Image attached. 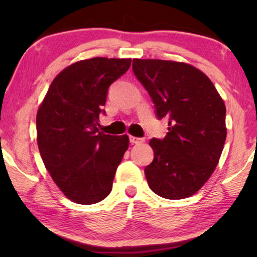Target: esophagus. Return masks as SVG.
<instances>
[{
	"label": "esophagus",
	"mask_w": 257,
	"mask_h": 257,
	"mask_svg": "<svg viewBox=\"0 0 257 257\" xmlns=\"http://www.w3.org/2000/svg\"><path fill=\"white\" fill-rule=\"evenodd\" d=\"M130 142H131L132 144H136V145H139V144H143L144 142H145V139H144V138H138V137H133V136H131V137H130Z\"/></svg>",
	"instance_id": "1"
}]
</instances>
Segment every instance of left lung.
I'll return each instance as SVG.
<instances>
[{"mask_svg": "<svg viewBox=\"0 0 257 257\" xmlns=\"http://www.w3.org/2000/svg\"><path fill=\"white\" fill-rule=\"evenodd\" d=\"M133 72L152 98L164 139H151L154 159L145 167L150 188L161 198L195 194L219 164L227 137L226 106L202 71L187 63L133 59Z\"/></svg>", "mask_w": 257, "mask_h": 257, "instance_id": "8db88e82", "label": "left lung"}]
</instances>
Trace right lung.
Returning <instances> with one entry per match:
<instances>
[{
    "label": "right lung",
    "instance_id": "1",
    "mask_svg": "<svg viewBox=\"0 0 257 257\" xmlns=\"http://www.w3.org/2000/svg\"><path fill=\"white\" fill-rule=\"evenodd\" d=\"M131 58L94 57L69 65L52 80L37 111V144L45 168L66 198L92 205L110 194L128 137L99 132L107 90Z\"/></svg>",
    "mask_w": 257,
    "mask_h": 257
}]
</instances>
